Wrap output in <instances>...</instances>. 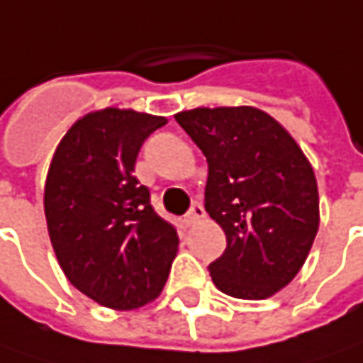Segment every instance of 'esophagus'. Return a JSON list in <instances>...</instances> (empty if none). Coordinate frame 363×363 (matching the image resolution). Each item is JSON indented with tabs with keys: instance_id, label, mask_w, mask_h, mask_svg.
<instances>
[{
	"instance_id": "1",
	"label": "esophagus",
	"mask_w": 363,
	"mask_h": 363,
	"mask_svg": "<svg viewBox=\"0 0 363 363\" xmlns=\"http://www.w3.org/2000/svg\"><path fill=\"white\" fill-rule=\"evenodd\" d=\"M204 218V208H202L201 202H192L191 211L186 213V216H184V224L186 226H191V224L199 223V220H202Z\"/></svg>"
}]
</instances>
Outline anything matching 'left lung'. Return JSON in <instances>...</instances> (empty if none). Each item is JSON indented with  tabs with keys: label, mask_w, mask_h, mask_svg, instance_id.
Instances as JSON below:
<instances>
[{
	"label": "left lung",
	"mask_w": 363,
	"mask_h": 363,
	"mask_svg": "<svg viewBox=\"0 0 363 363\" xmlns=\"http://www.w3.org/2000/svg\"><path fill=\"white\" fill-rule=\"evenodd\" d=\"M208 162L204 208L226 250L208 266L224 294L262 300L308 258L320 211L314 171L288 130L254 107H199L174 115Z\"/></svg>",
	"instance_id": "obj_1"
}]
</instances>
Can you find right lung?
Returning <instances> with one entry per match:
<instances>
[{
	"instance_id": "obj_1",
	"label": "right lung",
	"mask_w": 363,
	"mask_h": 363,
	"mask_svg": "<svg viewBox=\"0 0 363 363\" xmlns=\"http://www.w3.org/2000/svg\"><path fill=\"white\" fill-rule=\"evenodd\" d=\"M167 125L130 109L89 113L61 139L45 181L47 230L59 266L79 292L113 310L155 300L179 236L133 174L140 147Z\"/></svg>"
}]
</instances>
